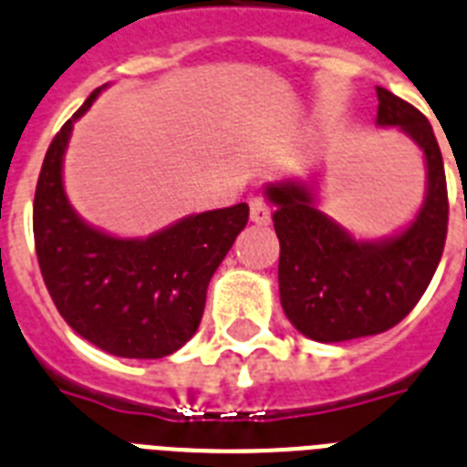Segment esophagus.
I'll return each instance as SVG.
<instances>
[{"mask_svg": "<svg viewBox=\"0 0 467 467\" xmlns=\"http://www.w3.org/2000/svg\"><path fill=\"white\" fill-rule=\"evenodd\" d=\"M249 215H252V221L256 223V225H268L270 223V206L268 202H265L264 194H252L249 197Z\"/></svg>", "mask_w": 467, "mask_h": 467, "instance_id": "esophagus-1", "label": "esophagus"}]
</instances>
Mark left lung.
I'll list each match as a JSON object with an SVG mask.
<instances>
[{
	"label": "left lung",
	"mask_w": 467,
	"mask_h": 467,
	"mask_svg": "<svg viewBox=\"0 0 467 467\" xmlns=\"http://www.w3.org/2000/svg\"><path fill=\"white\" fill-rule=\"evenodd\" d=\"M378 123L397 125L422 149L427 197L401 234L358 242L313 206L306 185H270L280 240V301L289 323L316 342L379 335L401 323L440 265L449 225L444 161L430 120L413 104L378 88Z\"/></svg>",
	"instance_id": "obj_1"
}]
</instances>
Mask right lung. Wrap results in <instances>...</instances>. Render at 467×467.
<instances>
[{
  "mask_svg": "<svg viewBox=\"0 0 467 467\" xmlns=\"http://www.w3.org/2000/svg\"><path fill=\"white\" fill-rule=\"evenodd\" d=\"M66 120L42 161L35 187V252L54 306L94 347L123 358H163L197 332L211 275L249 221L237 203L190 215L147 240H119L70 209L61 180L73 123Z\"/></svg>",
  "mask_w": 467,
  "mask_h": 467,
  "instance_id": "1",
  "label": "right lung"
}]
</instances>
